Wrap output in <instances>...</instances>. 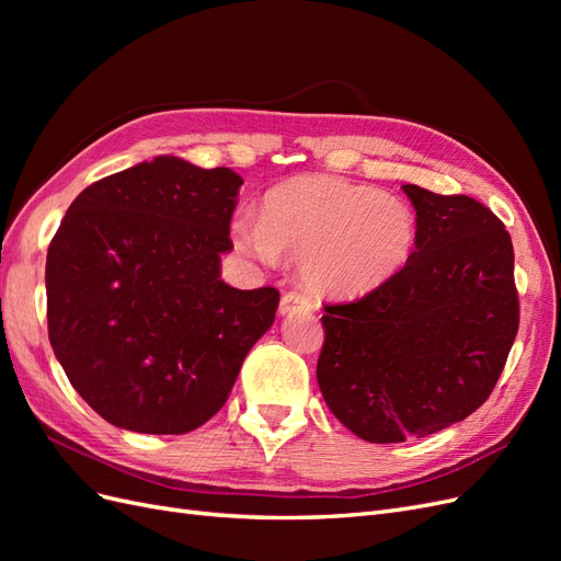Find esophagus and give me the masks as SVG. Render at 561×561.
Listing matches in <instances>:
<instances>
[{
    "instance_id": "1",
    "label": "esophagus",
    "mask_w": 561,
    "mask_h": 561,
    "mask_svg": "<svg viewBox=\"0 0 561 561\" xmlns=\"http://www.w3.org/2000/svg\"><path fill=\"white\" fill-rule=\"evenodd\" d=\"M313 301L299 293H285L280 299V316H290L295 311H311Z\"/></svg>"
}]
</instances>
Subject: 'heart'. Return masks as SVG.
I'll return each instance as SVG.
<instances>
[{
	"label": "heart",
	"instance_id": "b5f03b06",
	"mask_svg": "<svg viewBox=\"0 0 561 561\" xmlns=\"http://www.w3.org/2000/svg\"><path fill=\"white\" fill-rule=\"evenodd\" d=\"M233 245L262 264H301L313 293L353 299L375 293L410 260L416 215L402 198L332 175H301L274 186L260 222L241 215Z\"/></svg>",
	"mask_w": 561,
	"mask_h": 561
}]
</instances>
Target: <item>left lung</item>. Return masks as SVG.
Listing matches in <instances>:
<instances>
[{
	"label": "left lung",
	"instance_id": "8db88e82",
	"mask_svg": "<svg viewBox=\"0 0 561 561\" xmlns=\"http://www.w3.org/2000/svg\"><path fill=\"white\" fill-rule=\"evenodd\" d=\"M416 241L398 274L328 304L316 377L332 414L367 443H404L463 421L491 396L519 328L515 252L470 196L402 184Z\"/></svg>",
	"mask_w": 561,
	"mask_h": 561
}]
</instances>
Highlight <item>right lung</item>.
I'll return each mask as SVG.
<instances>
[{
  "mask_svg": "<svg viewBox=\"0 0 561 561\" xmlns=\"http://www.w3.org/2000/svg\"><path fill=\"white\" fill-rule=\"evenodd\" d=\"M241 184L231 168L157 157L93 182L65 213L46 254L48 339L112 426H203L274 325L276 287L222 280Z\"/></svg>",
  "mask_w": 561,
  "mask_h": 561,
  "instance_id": "right-lung-1",
  "label": "right lung"
}]
</instances>
